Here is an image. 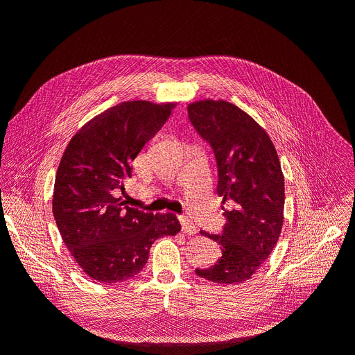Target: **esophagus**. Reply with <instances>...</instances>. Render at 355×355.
Segmentation results:
<instances>
[{
    "label": "esophagus",
    "mask_w": 355,
    "mask_h": 355,
    "mask_svg": "<svg viewBox=\"0 0 355 355\" xmlns=\"http://www.w3.org/2000/svg\"><path fill=\"white\" fill-rule=\"evenodd\" d=\"M179 222H180V225H182V231H184L187 235H192V234H196V232H197L196 225L192 223L188 218H185V216H179Z\"/></svg>",
    "instance_id": "1"
}]
</instances>
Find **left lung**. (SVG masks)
<instances>
[{"instance_id": "1", "label": "left lung", "mask_w": 355, "mask_h": 355, "mask_svg": "<svg viewBox=\"0 0 355 355\" xmlns=\"http://www.w3.org/2000/svg\"><path fill=\"white\" fill-rule=\"evenodd\" d=\"M188 116L206 141L218 164V196L234 209L220 234L202 235L220 244L222 256L196 274L219 284L250 280L280 237L284 211V176L270 136L239 106L225 101H200Z\"/></svg>"}]
</instances>
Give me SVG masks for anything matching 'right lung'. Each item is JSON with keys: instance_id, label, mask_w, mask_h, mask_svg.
I'll return each instance as SVG.
<instances>
[{"instance_id": "add662e5", "label": "right lung", "mask_w": 355, "mask_h": 355, "mask_svg": "<svg viewBox=\"0 0 355 355\" xmlns=\"http://www.w3.org/2000/svg\"><path fill=\"white\" fill-rule=\"evenodd\" d=\"M173 106L148 101L112 106L71 139L60 159L53 214L75 262L96 282L118 283L137 275L153 243L180 231L173 213H145L120 197L132 178V161Z\"/></svg>"}]
</instances>
